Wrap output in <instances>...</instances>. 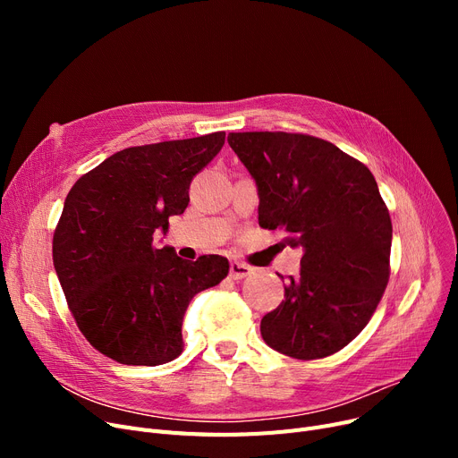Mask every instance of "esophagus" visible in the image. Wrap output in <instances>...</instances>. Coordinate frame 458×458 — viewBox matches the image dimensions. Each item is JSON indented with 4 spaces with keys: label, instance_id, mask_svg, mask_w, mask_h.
<instances>
[{
    "label": "esophagus",
    "instance_id": "esophagus-1",
    "mask_svg": "<svg viewBox=\"0 0 458 458\" xmlns=\"http://www.w3.org/2000/svg\"><path fill=\"white\" fill-rule=\"evenodd\" d=\"M250 275V267L245 266V263H239V261H232L230 263V276L233 280H242L245 276Z\"/></svg>",
    "mask_w": 458,
    "mask_h": 458
}]
</instances>
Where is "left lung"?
<instances>
[{
	"label": "left lung",
	"mask_w": 458,
	"mask_h": 458,
	"mask_svg": "<svg viewBox=\"0 0 458 458\" xmlns=\"http://www.w3.org/2000/svg\"><path fill=\"white\" fill-rule=\"evenodd\" d=\"M228 144L256 182L259 226L302 250L301 273L261 319L263 342L299 360L338 352L368 325L390 278L392 221L373 174L302 133H228Z\"/></svg>",
	"instance_id": "left-lung-1"
}]
</instances>
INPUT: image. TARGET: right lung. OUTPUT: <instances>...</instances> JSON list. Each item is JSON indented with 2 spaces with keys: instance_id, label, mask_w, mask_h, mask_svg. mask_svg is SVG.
Listing matches in <instances>:
<instances>
[{
  "instance_id": "obj_1",
  "label": "right lung",
  "mask_w": 458,
  "mask_h": 458,
  "mask_svg": "<svg viewBox=\"0 0 458 458\" xmlns=\"http://www.w3.org/2000/svg\"><path fill=\"white\" fill-rule=\"evenodd\" d=\"M225 131L120 150L70 189L54 233V267L87 342L126 366H161L183 347L189 301L228 275L216 254L187 261L154 233L189 204V185Z\"/></svg>"
}]
</instances>
